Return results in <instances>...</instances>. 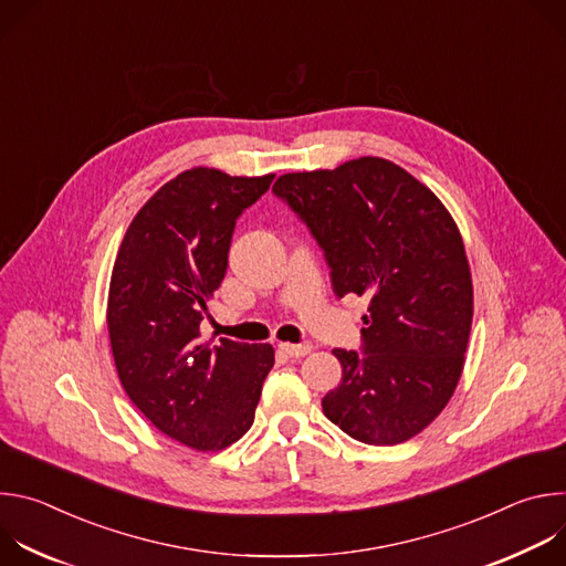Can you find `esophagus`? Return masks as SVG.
Segmentation results:
<instances>
[{
    "label": "esophagus",
    "mask_w": 566,
    "mask_h": 566,
    "mask_svg": "<svg viewBox=\"0 0 566 566\" xmlns=\"http://www.w3.org/2000/svg\"><path fill=\"white\" fill-rule=\"evenodd\" d=\"M280 349L286 354V356H291V358H304V356H308L311 354V345L308 343H300V345H293V343H282L280 345Z\"/></svg>",
    "instance_id": "obj_1"
}]
</instances>
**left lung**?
Segmentation results:
<instances>
[{
	"instance_id": "obj_1",
	"label": "left lung",
	"mask_w": 566,
	"mask_h": 566,
	"mask_svg": "<svg viewBox=\"0 0 566 566\" xmlns=\"http://www.w3.org/2000/svg\"><path fill=\"white\" fill-rule=\"evenodd\" d=\"M273 190L325 251L336 295L369 297L365 354L334 349L343 380L322 412L360 443L417 437L457 389L472 325L470 264L452 214L380 156L289 172Z\"/></svg>"
}]
</instances>
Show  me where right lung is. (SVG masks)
Segmentation results:
<instances>
[{"label": "right lung", "mask_w": 566, "mask_h": 566, "mask_svg": "<svg viewBox=\"0 0 566 566\" xmlns=\"http://www.w3.org/2000/svg\"><path fill=\"white\" fill-rule=\"evenodd\" d=\"M273 175L192 168L132 219L114 262L107 329L123 389L166 437L219 452L244 437L275 349L201 340V319L228 269L234 221Z\"/></svg>", "instance_id": "add662e5"}]
</instances>
